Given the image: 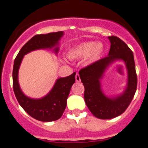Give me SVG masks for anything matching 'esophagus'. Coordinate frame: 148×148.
<instances>
[{
  "label": "esophagus",
  "instance_id": "esophagus-1",
  "mask_svg": "<svg viewBox=\"0 0 148 148\" xmlns=\"http://www.w3.org/2000/svg\"><path fill=\"white\" fill-rule=\"evenodd\" d=\"M75 79H76V82H80V81H81V79H80V77H79V74H76Z\"/></svg>",
  "mask_w": 148,
  "mask_h": 148
}]
</instances>
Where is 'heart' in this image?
Masks as SVG:
<instances>
[{"label":"heart","mask_w":148,"mask_h":148,"mask_svg":"<svg viewBox=\"0 0 148 148\" xmlns=\"http://www.w3.org/2000/svg\"><path fill=\"white\" fill-rule=\"evenodd\" d=\"M104 52V46L102 43L84 41L71 47L67 52L69 59L78 60L86 57L88 64H92L101 59Z\"/></svg>","instance_id":"obj_1"}]
</instances>
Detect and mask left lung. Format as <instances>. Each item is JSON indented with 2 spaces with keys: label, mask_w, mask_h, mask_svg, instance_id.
<instances>
[{
  "label": "left lung",
  "mask_w": 148,
  "mask_h": 148,
  "mask_svg": "<svg viewBox=\"0 0 148 148\" xmlns=\"http://www.w3.org/2000/svg\"><path fill=\"white\" fill-rule=\"evenodd\" d=\"M110 49L107 57L95 62L79 71L84 86V100L95 117L102 120L120 115L130 104L137 89V75L133 53L127 45L117 36H109ZM125 64L127 83L123 91L116 95H106L101 82L110 66L116 62Z\"/></svg>",
  "instance_id": "1"
}]
</instances>
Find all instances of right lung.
<instances>
[{"mask_svg": "<svg viewBox=\"0 0 148 148\" xmlns=\"http://www.w3.org/2000/svg\"><path fill=\"white\" fill-rule=\"evenodd\" d=\"M64 31L34 36L25 44L14 60L13 69V87L19 104L33 118L41 122H51L60 118L66 107V100L70 90L75 82L76 72L66 77L57 79L49 93L35 99L26 96L21 89L18 82L20 66L26 54L36 50H52L57 55L59 41L64 36Z\"/></svg>", "mask_w": 148, "mask_h": 148, "instance_id": "1", "label": "right lung"}]
</instances>
